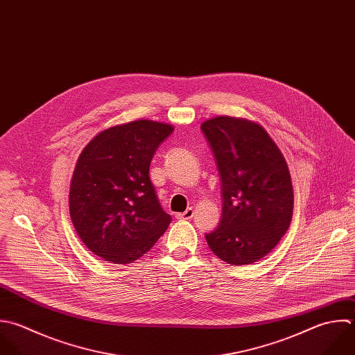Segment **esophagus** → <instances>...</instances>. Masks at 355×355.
I'll use <instances>...</instances> for the list:
<instances>
[{"mask_svg": "<svg viewBox=\"0 0 355 355\" xmlns=\"http://www.w3.org/2000/svg\"><path fill=\"white\" fill-rule=\"evenodd\" d=\"M192 217H193V209L192 207L187 209L184 213L177 214V218H180V220H191Z\"/></svg>", "mask_w": 355, "mask_h": 355, "instance_id": "34e87169", "label": "esophagus"}]
</instances>
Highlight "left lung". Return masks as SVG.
<instances>
[{
	"label": "left lung",
	"instance_id": "1",
	"mask_svg": "<svg viewBox=\"0 0 355 355\" xmlns=\"http://www.w3.org/2000/svg\"><path fill=\"white\" fill-rule=\"evenodd\" d=\"M200 130L221 180L220 225L206 234L211 252L234 266L268 254L286 234L293 214L288 164L267 131L249 120L218 116Z\"/></svg>",
	"mask_w": 355,
	"mask_h": 355
}]
</instances>
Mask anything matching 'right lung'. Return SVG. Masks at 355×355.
<instances>
[{"label":"right lung","mask_w":355,"mask_h":355,"mask_svg":"<svg viewBox=\"0 0 355 355\" xmlns=\"http://www.w3.org/2000/svg\"><path fill=\"white\" fill-rule=\"evenodd\" d=\"M170 124L135 120L99 132L81 152L70 184L69 207L84 245L114 264H130L152 249L171 217L149 180Z\"/></svg>","instance_id":"obj_1"}]
</instances>
